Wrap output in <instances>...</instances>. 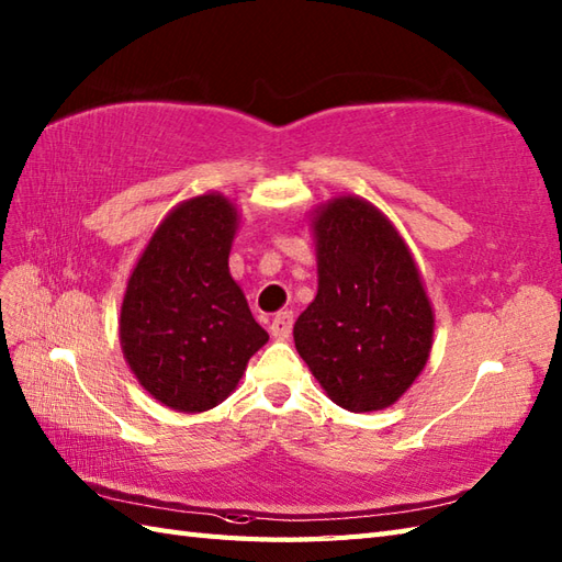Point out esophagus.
I'll list each match as a JSON object with an SVG mask.
<instances>
[{"mask_svg": "<svg viewBox=\"0 0 562 562\" xmlns=\"http://www.w3.org/2000/svg\"><path fill=\"white\" fill-rule=\"evenodd\" d=\"M292 324H294V316L292 312H280L272 316V324H270V333L274 340H288L290 333H292Z\"/></svg>", "mask_w": 562, "mask_h": 562, "instance_id": "esophagus-1", "label": "esophagus"}]
</instances>
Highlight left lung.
Masks as SVG:
<instances>
[{
    "mask_svg": "<svg viewBox=\"0 0 562 562\" xmlns=\"http://www.w3.org/2000/svg\"><path fill=\"white\" fill-rule=\"evenodd\" d=\"M318 292L294 345L333 403L384 411L411 389L432 350L435 314L408 246L372 202L340 195L312 220Z\"/></svg>",
    "mask_w": 562,
    "mask_h": 562,
    "instance_id": "left-lung-1",
    "label": "left lung"
}]
</instances>
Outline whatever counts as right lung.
Segmentation results:
<instances>
[{"mask_svg":"<svg viewBox=\"0 0 562 562\" xmlns=\"http://www.w3.org/2000/svg\"><path fill=\"white\" fill-rule=\"evenodd\" d=\"M236 226L229 198H190L166 214L127 280L123 355L145 391L178 413L220 405L268 342L229 272Z\"/></svg>","mask_w":562,"mask_h":562,"instance_id":"right-lung-1","label":"right lung"}]
</instances>
